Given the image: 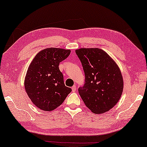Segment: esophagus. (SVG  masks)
I'll use <instances>...</instances> for the list:
<instances>
[{"mask_svg": "<svg viewBox=\"0 0 147 147\" xmlns=\"http://www.w3.org/2000/svg\"><path fill=\"white\" fill-rule=\"evenodd\" d=\"M71 90H72V92H76V90H77L76 86V85H74L73 86H72V87H71Z\"/></svg>", "mask_w": 147, "mask_h": 147, "instance_id": "1", "label": "esophagus"}]
</instances>
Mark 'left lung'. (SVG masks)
<instances>
[{"label": "left lung", "mask_w": 147, "mask_h": 147, "mask_svg": "<svg viewBox=\"0 0 147 147\" xmlns=\"http://www.w3.org/2000/svg\"><path fill=\"white\" fill-rule=\"evenodd\" d=\"M76 53L82 64L85 83L79 88L83 102L95 114L112 109L121 97L124 81L113 59L99 48H81Z\"/></svg>", "instance_id": "obj_1"}]
</instances>
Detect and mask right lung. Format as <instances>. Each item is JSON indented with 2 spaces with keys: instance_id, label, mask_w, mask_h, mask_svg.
Listing matches in <instances>:
<instances>
[{
  "instance_id": "add662e5",
  "label": "right lung",
  "mask_w": 147,
  "mask_h": 147,
  "mask_svg": "<svg viewBox=\"0 0 147 147\" xmlns=\"http://www.w3.org/2000/svg\"><path fill=\"white\" fill-rule=\"evenodd\" d=\"M69 49L49 47L38 53L26 71L24 85L34 105L45 111L60 106L71 91L66 86L59 65L70 54Z\"/></svg>"
}]
</instances>
